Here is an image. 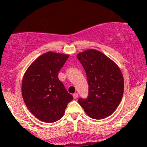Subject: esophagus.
Listing matches in <instances>:
<instances>
[{"mask_svg":"<svg viewBox=\"0 0 147 147\" xmlns=\"http://www.w3.org/2000/svg\"><path fill=\"white\" fill-rule=\"evenodd\" d=\"M73 96H74V98H75V99H76V98H77L78 96H79V94H78L77 93H75L73 94Z\"/></svg>","mask_w":147,"mask_h":147,"instance_id":"esophagus-1","label":"esophagus"}]
</instances>
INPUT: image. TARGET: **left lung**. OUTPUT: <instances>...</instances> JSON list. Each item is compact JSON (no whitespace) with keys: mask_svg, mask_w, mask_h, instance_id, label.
Here are the masks:
<instances>
[{"mask_svg":"<svg viewBox=\"0 0 147 147\" xmlns=\"http://www.w3.org/2000/svg\"><path fill=\"white\" fill-rule=\"evenodd\" d=\"M88 82V96L80 103L89 117L102 119L116 110L124 93V78L119 66L98 51L89 49L77 54Z\"/></svg>","mask_w":147,"mask_h":147,"instance_id":"8db88e82","label":"left lung"}]
</instances>
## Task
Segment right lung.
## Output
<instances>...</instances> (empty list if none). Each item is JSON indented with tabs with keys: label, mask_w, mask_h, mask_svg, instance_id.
Returning <instances> with one entry per match:
<instances>
[{
	"label": "right lung",
	"mask_w": 147,
	"mask_h": 147,
	"mask_svg": "<svg viewBox=\"0 0 147 147\" xmlns=\"http://www.w3.org/2000/svg\"><path fill=\"white\" fill-rule=\"evenodd\" d=\"M69 55L49 51L28 67L22 82V96L30 112L39 120L53 123L63 116L73 99L58 73Z\"/></svg>",
	"instance_id": "obj_1"
}]
</instances>
